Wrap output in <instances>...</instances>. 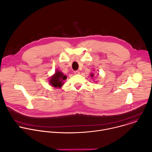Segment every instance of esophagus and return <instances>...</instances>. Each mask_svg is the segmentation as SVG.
Masks as SVG:
<instances>
[{
    "label": "esophagus",
    "mask_w": 152,
    "mask_h": 152,
    "mask_svg": "<svg viewBox=\"0 0 152 152\" xmlns=\"http://www.w3.org/2000/svg\"><path fill=\"white\" fill-rule=\"evenodd\" d=\"M74 73H75V75H79L80 73V72L79 70H76L74 72Z\"/></svg>",
    "instance_id": "obj_1"
}]
</instances>
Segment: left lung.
Returning a JSON list of instances; mask_svg holds the SVG:
<instances>
[{"label": "left lung", "instance_id": "obj_1", "mask_svg": "<svg viewBox=\"0 0 152 152\" xmlns=\"http://www.w3.org/2000/svg\"><path fill=\"white\" fill-rule=\"evenodd\" d=\"M91 76H92V77H93V76H94V75H93V74H91Z\"/></svg>", "mask_w": 152, "mask_h": 152}]
</instances>
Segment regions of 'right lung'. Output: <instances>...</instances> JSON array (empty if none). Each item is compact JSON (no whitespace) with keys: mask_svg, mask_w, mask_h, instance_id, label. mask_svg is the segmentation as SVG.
<instances>
[{"mask_svg":"<svg viewBox=\"0 0 152 152\" xmlns=\"http://www.w3.org/2000/svg\"><path fill=\"white\" fill-rule=\"evenodd\" d=\"M67 79V76L66 75H64L62 72L59 71H56L55 74L50 78V83L54 86V87H61L63 85V80H66Z\"/></svg>","mask_w":152,"mask_h":152,"instance_id":"add662e5","label":"right lung"}]
</instances>
